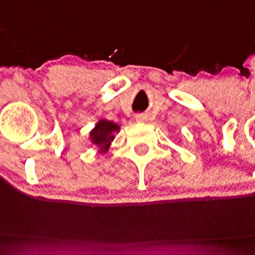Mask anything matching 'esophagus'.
I'll return each mask as SVG.
<instances>
[{
	"mask_svg": "<svg viewBox=\"0 0 255 255\" xmlns=\"http://www.w3.org/2000/svg\"><path fill=\"white\" fill-rule=\"evenodd\" d=\"M134 119H136V122L137 123H145V122H147V117L145 114H138L134 117Z\"/></svg>",
	"mask_w": 255,
	"mask_h": 255,
	"instance_id": "1",
	"label": "esophagus"
}]
</instances>
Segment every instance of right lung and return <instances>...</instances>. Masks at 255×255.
Segmentation results:
<instances>
[{
    "mask_svg": "<svg viewBox=\"0 0 255 255\" xmlns=\"http://www.w3.org/2000/svg\"><path fill=\"white\" fill-rule=\"evenodd\" d=\"M121 131V126L108 119H100L89 132V141L97 147V153L106 154L110 149L111 141L114 140L115 132Z\"/></svg>",
    "mask_w": 255,
    "mask_h": 255,
    "instance_id": "right-lung-1",
    "label": "right lung"
}]
</instances>
